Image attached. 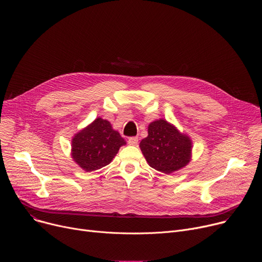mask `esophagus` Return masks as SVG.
<instances>
[{
	"label": "esophagus",
	"instance_id": "obj_1",
	"mask_svg": "<svg viewBox=\"0 0 262 262\" xmlns=\"http://www.w3.org/2000/svg\"><path fill=\"white\" fill-rule=\"evenodd\" d=\"M138 141H139L138 137H130V138H128V144H129V145L135 146V145L138 144Z\"/></svg>",
	"mask_w": 262,
	"mask_h": 262
}]
</instances>
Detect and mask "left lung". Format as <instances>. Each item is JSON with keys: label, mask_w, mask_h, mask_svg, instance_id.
<instances>
[{"label": "left lung", "mask_w": 262, "mask_h": 262, "mask_svg": "<svg viewBox=\"0 0 262 262\" xmlns=\"http://www.w3.org/2000/svg\"><path fill=\"white\" fill-rule=\"evenodd\" d=\"M140 148L148 165L165 174L182 169L192 157L190 137L164 119L148 125V136L141 141Z\"/></svg>", "instance_id": "8db88e82"}]
</instances>
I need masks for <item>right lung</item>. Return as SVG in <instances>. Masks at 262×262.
Segmentation results:
<instances>
[{
	"label": "right lung",
	"instance_id": "obj_1",
	"mask_svg": "<svg viewBox=\"0 0 262 262\" xmlns=\"http://www.w3.org/2000/svg\"><path fill=\"white\" fill-rule=\"evenodd\" d=\"M126 142L111 123L100 117L74 135L71 157L83 170L91 172L108 165Z\"/></svg>",
	"mask_w": 262,
	"mask_h": 262
}]
</instances>
